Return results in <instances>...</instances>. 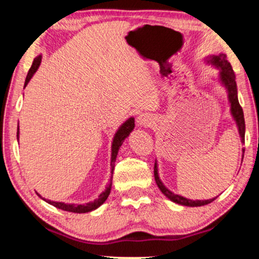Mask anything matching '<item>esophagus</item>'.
I'll return each instance as SVG.
<instances>
[{
    "instance_id": "34e87169",
    "label": "esophagus",
    "mask_w": 259,
    "mask_h": 259,
    "mask_svg": "<svg viewBox=\"0 0 259 259\" xmlns=\"http://www.w3.org/2000/svg\"><path fill=\"white\" fill-rule=\"evenodd\" d=\"M137 123L140 127H150L153 123V118L148 113H143L137 118Z\"/></svg>"
}]
</instances>
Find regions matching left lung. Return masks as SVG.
Segmentation results:
<instances>
[{
    "mask_svg": "<svg viewBox=\"0 0 259 259\" xmlns=\"http://www.w3.org/2000/svg\"><path fill=\"white\" fill-rule=\"evenodd\" d=\"M207 63H211L212 66L215 67V68L221 69L219 70V77H221L222 83L224 84L226 91H228L230 108H231L230 111H231V114L237 123V127H238V132H239L240 138H242V143H244V138H245V121H244L243 108L240 107L239 101H238V95H237V83H236L235 72H233L232 67L228 61V59H226L225 54L210 56V58L207 59ZM243 157H244V148H243ZM154 179L159 187V190L164 193V196L167 197L169 200L173 201V203L184 205V206H191V207L203 206V205H207L212 203V201L217 198L215 197L207 200H191V199H187V198L179 196V194H175L172 191H169L167 187L162 184L160 178H159L157 160H155V164H154Z\"/></svg>",
    "mask_w": 259,
    "mask_h": 259,
    "instance_id": "obj_1",
    "label": "left lung"
}]
</instances>
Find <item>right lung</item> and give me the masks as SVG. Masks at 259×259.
<instances>
[{
	"label": "right lung",
	"mask_w": 259,
	"mask_h": 259,
	"mask_svg": "<svg viewBox=\"0 0 259 259\" xmlns=\"http://www.w3.org/2000/svg\"><path fill=\"white\" fill-rule=\"evenodd\" d=\"M41 59L42 56L38 55L36 58L34 59L33 61V65H31L29 72L27 74V77H26V81H24V87L27 86L28 82H29V80L33 77V75L36 72L38 66H40L41 63ZM134 128V118H130L127 119L125 122L122 123L121 126L119 127V130L116 131L114 138H113V143H112V155H111V167H112V172L113 173V169H114V162L116 160V155H118V152H119V148L121 146L123 140L126 139L127 137L130 136V133L132 132ZM19 126H17V140H19ZM111 189H112V178H111V182L106 187V190L102 192L100 196H99L98 199H95L94 201H91V203H87V204H65L62 203V201H53V200H49V199H45V198H42V199L47 201L48 204L53 205V206L58 207V208H61L63 211H68V212H74V213H86V212H91L95 210V208H98L99 206H101L102 204L105 203L106 199H107L109 193H111Z\"/></svg>",
	"instance_id": "1"
}]
</instances>
